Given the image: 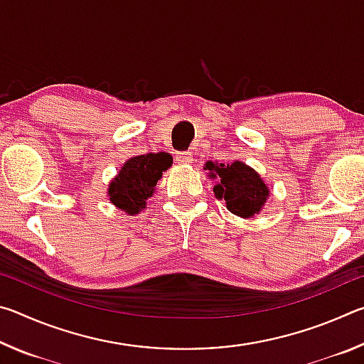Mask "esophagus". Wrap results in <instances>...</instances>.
<instances>
[{"mask_svg": "<svg viewBox=\"0 0 364 364\" xmlns=\"http://www.w3.org/2000/svg\"><path fill=\"white\" fill-rule=\"evenodd\" d=\"M176 162L178 164H191V162H193L191 152H176Z\"/></svg>", "mask_w": 364, "mask_h": 364, "instance_id": "obj_1", "label": "esophagus"}]
</instances>
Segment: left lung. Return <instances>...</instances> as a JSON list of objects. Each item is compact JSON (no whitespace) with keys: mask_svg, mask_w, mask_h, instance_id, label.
I'll list each match as a JSON object with an SVG mask.
<instances>
[{"mask_svg":"<svg viewBox=\"0 0 364 364\" xmlns=\"http://www.w3.org/2000/svg\"><path fill=\"white\" fill-rule=\"evenodd\" d=\"M205 168L210 171L208 176L217 181L213 188L215 196L225 199L228 210L242 218L254 217L262 210L269 191L254 168L242 162H207Z\"/></svg>","mask_w":364,"mask_h":364,"instance_id":"1","label":"left lung"}]
</instances>
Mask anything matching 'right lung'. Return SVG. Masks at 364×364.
Listing matches in <instances>:
<instances>
[{
  "instance_id": "obj_1",
  "label": "right lung",
  "mask_w": 364,
  "mask_h": 364,
  "mask_svg": "<svg viewBox=\"0 0 364 364\" xmlns=\"http://www.w3.org/2000/svg\"><path fill=\"white\" fill-rule=\"evenodd\" d=\"M170 165L171 157L165 152L144 154L127 160L120 173L109 184L112 204L128 215L139 213L146 205L147 197L152 196L162 171Z\"/></svg>"
}]
</instances>
